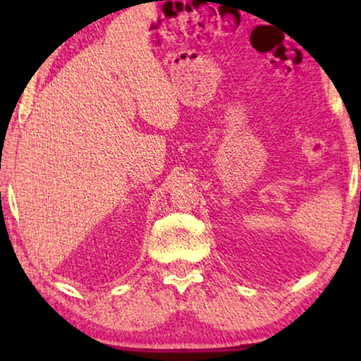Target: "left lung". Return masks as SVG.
I'll return each instance as SVG.
<instances>
[{"label": "left lung", "instance_id": "1", "mask_svg": "<svg viewBox=\"0 0 361 361\" xmlns=\"http://www.w3.org/2000/svg\"><path fill=\"white\" fill-rule=\"evenodd\" d=\"M360 197H361V194H360Z\"/></svg>", "mask_w": 361, "mask_h": 361}]
</instances>
